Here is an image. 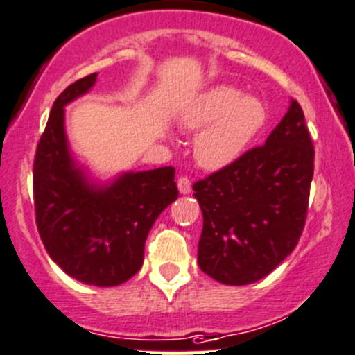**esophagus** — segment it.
<instances>
[{"label": "esophagus", "mask_w": 355, "mask_h": 355, "mask_svg": "<svg viewBox=\"0 0 355 355\" xmlns=\"http://www.w3.org/2000/svg\"><path fill=\"white\" fill-rule=\"evenodd\" d=\"M191 189H193V182H191V178H189L187 175H182V177L178 178V191H180L182 194H189L191 193Z\"/></svg>", "instance_id": "34e87169"}]
</instances>
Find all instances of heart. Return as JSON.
<instances>
[{"mask_svg":"<svg viewBox=\"0 0 355 355\" xmlns=\"http://www.w3.org/2000/svg\"><path fill=\"white\" fill-rule=\"evenodd\" d=\"M264 103L231 85H217L200 96L184 114L189 129H203L194 144L196 161L220 170L236 161L266 124Z\"/></svg>","mask_w":355,"mask_h":355,"instance_id":"heart-1","label":"heart"}]
</instances>
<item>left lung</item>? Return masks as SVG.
<instances>
[{"mask_svg": "<svg viewBox=\"0 0 355 355\" xmlns=\"http://www.w3.org/2000/svg\"><path fill=\"white\" fill-rule=\"evenodd\" d=\"M313 157L303 108L293 99L266 144L193 185L203 211L198 264L208 277L247 286L293 252L306 220Z\"/></svg>", "mask_w": 355, "mask_h": 355, "instance_id": "1", "label": "left lung"}]
</instances>
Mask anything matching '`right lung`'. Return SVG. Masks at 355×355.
Listing matches in <instances>:
<instances>
[{
	"instance_id": "add662e5",
	"label": "right lung",
	"mask_w": 355,
	"mask_h": 355,
	"mask_svg": "<svg viewBox=\"0 0 355 355\" xmlns=\"http://www.w3.org/2000/svg\"><path fill=\"white\" fill-rule=\"evenodd\" d=\"M94 82L96 73L73 82L54 101L33 162V198L36 227L52 261L87 286L114 287L141 268L148 231L178 189L173 166L124 173L105 187L89 184L75 166L64 105Z\"/></svg>"
}]
</instances>
